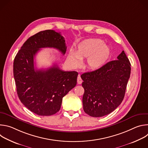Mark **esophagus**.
Returning <instances> with one entry per match:
<instances>
[{"label":"esophagus","mask_w":148,"mask_h":148,"mask_svg":"<svg viewBox=\"0 0 148 148\" xmlns=\"http://www.w3.org/2000/svg\"><path fill=\"white\" fill-rule=\"evenodd\" d=\"M82 82V79H81L80 75H79L78 76V77H77V83H78V84H81Z\"/></svg>","instance_id":"esophagus-1"}]
</instances>
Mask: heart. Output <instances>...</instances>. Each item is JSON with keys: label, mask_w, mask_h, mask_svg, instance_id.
<instances>
[{"label": "heart", "mask_w": 148, "mask_h": 148, "mask_svg": "<svg viewBox=\"0 0 148 148\" xmlns=\"http://www.w3.org/2000/svg\"><path fill=\"white\" fill-rule=\"evenodd\" d=\"M110 48L99 38L88 39L82 41L77 50H71L69 60L74 67L81 66L82 59L87 58V64L91 69H97L103 66L110 57Z\"/></svg>", "instance_id": "obj_1"}]
</instances>
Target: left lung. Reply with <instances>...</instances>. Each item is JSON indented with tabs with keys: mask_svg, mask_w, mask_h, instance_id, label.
Instances as JSON below:
<instances>
[{
	"mask_svg": "<svg viewBox=\"0 0 148 148\" xmlns=\"http://www.w3.org/2000/svg\"><path fill=\"white\" fill-rule=\"evenodd\" d=\"M131 69L130 60L122 51L117 60L82 74L84 112L92 117H101L114 111L123 99Z\"/></svg>",
	"mask_w": 148,
	"mask_h": 148,
	"instance_id": "1",
	"label": "left lung"
}]
</instances>
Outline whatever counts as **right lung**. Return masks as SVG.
I'll return each mask as SVG.
<instances>
[{"instance_id": "1", "label": "right lung", "mask_w": 148, "mask_h": 148, "mask_svg": "<svg viewBox=\"0 0 148 148\" xmlns=\"http://www.w3.org/2000/svg\"><path fill=\"white\" fill-rule=\"evenodd\" d=\"M65 42L60 33L41 31L29 37L14 58L13 75L18 97L38 115L50 116L59 111L62 98L77 84V71H64L56 64L46 70L34 68V58L40 49L54 48L65 54Z\"/></svg>"}]
</instances>
